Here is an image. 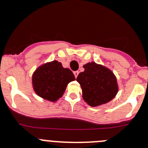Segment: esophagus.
<instances>
[{"mask_svg": "<svg viewBox=\"0 0 148 148\" xmlns=\"http://www.w3.org/2000/svg\"><path fill=\"white\" fill-rule=\"evenodd\" d=\"M73 73H74V75H75V78H76L77 76H78V71H74L73 72Z\"/></svg>", "mask_w": 148, "mask_h": 148, "instance_id": "1", "label": "esophagus"}]
</instances>
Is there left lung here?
<instances>
[{
	"instance_id": "obj_1",
	"label": "left lung",
	"mask_w": 148,
	"mask_h": 148,
	"mask_svg": "<svg viewBox=\"0 0 148 148\" xmlns=\"http://www.w3.org/2000/svg\"><path fill=\"white\" fill-rule=\"evenodd\" d=\"M84 71L78 74L76 80L82 89L83 98L91 106L109 102L118 92L114 73L95 62L84 65Z\"/></svg>"
}]
</instances>
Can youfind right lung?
Wrapping results in <instances>:
<instances>
[{
  "label": "right lung",
  "mask_w": 148,
  "mask_h": 148,
  "mask_svg": "<svg viewBox=\"0 0 148 148\" xmlns=\"http://www.w3.org/2000/svg\"><path fill=\"white\" fill-rule=\"evenodd\" d=\"M75 79L70 69L64 68L62 63L53 61L38 67L34 73L32 83L38 95L56 101L62 97L67 84Z\"/></svg>",
  "instance_id": "add662e5"
}]
</instances>
